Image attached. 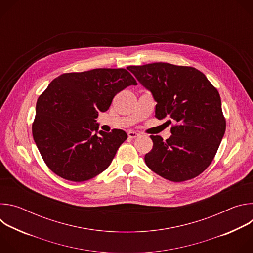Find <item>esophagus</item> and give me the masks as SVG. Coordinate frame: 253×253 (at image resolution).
Masks as SVG:
<instances>
[{
  "label": "esophagus",
  "mask_w": 253,
  "mask_h": 253,
  "mask_svg": "<svg viewBox=\"0 0 253 253\" xmlns=\"http://www.w3.org/2000/svg\"><path fill=\"white\" fill-rule=\"evenodd\" d=\"M127 134H128V137L131 138V139L137 138V137L139 136V133H137V132H135V131H129Z\"/></svg>",
  "instance_id": "34e87169"
}]
</instances>
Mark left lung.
<instances>
[{
  "label": "left lung",
  "instance_id": "1",
  "mask_svg": "<svg viewBox=\"0 0 253 253\" xmlns=\"http://www.w3.org/2000/svg\"><path fill=\"white\" fill-rule=\"evenodd\" d=\"M127 69L152 93L155 117L174 123L166 141L150 136L153 148L144 157L146 165L173 182L201 174L217 152L226 128L217 89L193 67L159 62Z\"/></svg>",
  "mask_w": 253,
  "mask_h": 253
}]
</instances>
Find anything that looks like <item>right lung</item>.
Masks as SVG:
<instances>
[{"instance_id":"right-lung-1","label":"right lung","mask_w":253,"mask_h":253,"mask_svg":"<svg viewBox=\"0 0 253 253\" xmlns=\"http://www.w3.org/2000/svg\"><path fill=\"white\" fill-rule=\"evenodd\" d=\"M137 85L126 69H93L55 78L39 96L32 125L46 165L69 181L92 179L109 166L127 134L98 131V113L117 93Z\"/></svg>"}]
</instances>
